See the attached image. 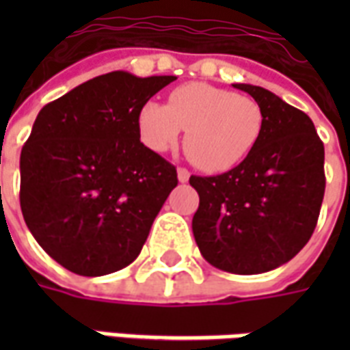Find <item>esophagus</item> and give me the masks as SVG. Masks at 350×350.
Masks as SVG:
<instances>
[{"mask_svg":"<svg viewBox=\"0 0 350 350\" xmlns=\"http://www.w3.org/2000/svg\"><path fill=\"white\" fill-rule=\"evenodd\" d=\"M189 178H191V172L187 170V168H178V180L182 183L185 182H189Z\"/></svg>","mask_w":350,"mask_h":350,"instance_id":"34e87169","label":"esophagus"}]
</instances>
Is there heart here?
Segmentation results:
<instances>
[{"mask_svg": "<svg viewBox=\"0 0 350 350\" xmlns=\"http://www.w3.org/2000/svg\"><path fill=\"white\" fill-rule=\"evenodd\" d=\"M185 131L183 150L204 172H225L240 165L262 137L264 112L250 95L189 82L168 95V103L148 100L138 112L140 138L153 152H167Z\"/></svg>", "mask_w": 350, "mask_h": 350, "instance_id": "heart-1", "label": "heart"}]
</instances>
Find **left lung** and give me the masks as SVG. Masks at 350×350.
<instances>
[{
	"label": "left lung",
	"mask_w": 350,
	"mask_h": 350,
	"mask_svg": "<svg viewBox=\"0 0 350 350\" xmlns=\"http://www.w3.org/2000/svg\"><path fill=\"white\" fill-rule=\"evenodd\" d=\"M264 112L262 137L219 176H191L200 197L193 236L208 262L251 275L296 257L313 234L324 197V146L308 114L275 93L232 84Z\"/></svg>",
	"instance_id": "left-lung-1"
}]
</instances>
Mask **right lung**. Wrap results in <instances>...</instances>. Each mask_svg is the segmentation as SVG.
Returning a JSON list of instances; mask_svg holds the SVG:
<instances>
[{
	"label": "right lung",
	"mask_w": 350,
	"mask_h": 350,
	"mask_svg": "<svg viewBox=\"0 0 350 350\" xmlns=\"http://www.w3.org/2000/svg\"><path fill=\"white\" fill-rule=\"evenodd\" d=\"M176 77L100 75L42 108L20 155L29 232L72 273L129 266L178 185L176 167L140 142L138 112Z\"/></svg>",
	"instance_id": "1"
}]
</instances>
